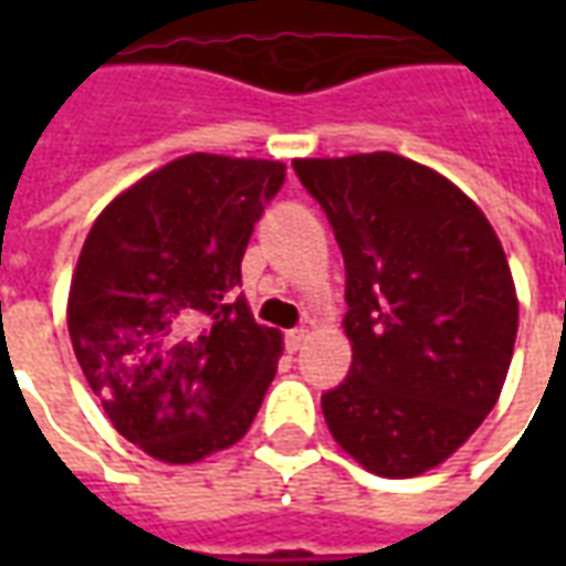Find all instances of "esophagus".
I'll return each instance as SVG.
<instances>
[{"label":"esophagus","instance_id":"esophagus-1","mask_svg":"<svg viewBox=\"0 0 566 566\" xmlns=\"http://www.w3.org/2000/svg\"><path fill=\"white\" fill-rule=\"evenodd\" d=\"M306 336H308L306 327H294V331H287V336H284L287 352H300V348H303V343H306Z\"/></svg>","mask_w":566,"mask_h":566}]
</instances>
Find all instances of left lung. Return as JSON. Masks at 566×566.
<instances>
[{"label":"left lung","mask_w":566,"mask_h":566,"mask_svg":"<svg viewBox=\"0 0 566 566\" xmlns=\"http://www.w3.org/2000/svg\"><path fill=\"white\" fill-rule=\"evenodd\" d=\"M345 260L352 369L321 394L333 439L406 479L461 449L500 397L518 300L497 233L449 178L388 150L294 160Z\"/></svg>","instance_id":"8db88e82"}]
</instances>
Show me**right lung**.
<instances>
[{"label": "right lung", "mask_w": 566, "mask_h": 566, "mask_svg": "<svg viewBox=\"0 0 566 566\" xmlns=\"http://www.w3.org/2000/svg\"><path fill=\"white\" fill-rule=\"evenodd\" d=\"M275 160L190 154L124 190L96 218L69 291L81 373L124 439L193 463L245 437L282 355L248 312L242 258Z\"/></svg>", "instance_id": "add662e5"}]
</instances>
